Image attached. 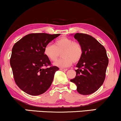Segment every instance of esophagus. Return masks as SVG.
Listing matches in <instances>:
<instances>
[{
	"instance_id": "1",
	"label": "esophagus",
	"mask_w": 121,
	"mask_h": 121,
	"mask_svg": "<svg viewBox=\"0 0 121 121\" xmlns=\"http://www.w3.org/2000/svg\"><path fill=\"white\" fill-rule=\"evenodd\" d=\"M60 69L61 70V71H67V68H60Z\"/></svg>"
}]
</instances>
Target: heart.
Listing matches in <instances>:
<instances>
[{"label":"heart","instance_id":"heart-1","mask_svg":"<svg viewBox=\"0 0 121 121\" xmlns=\"http://www.w3.org/2000/svg\"><path fill=\"white\" fill-rule=\"evenodd\" d=\"M62 52V58L56 61L54 65L59 67H67L73 62L76 63L81 60L83 55V49L80 43L74 41L67 37L58 39L54 45L47 44L44 48V54L51 61H56Z\"/></svg>","mask_w":121,"mask_h":121}]
</instances>
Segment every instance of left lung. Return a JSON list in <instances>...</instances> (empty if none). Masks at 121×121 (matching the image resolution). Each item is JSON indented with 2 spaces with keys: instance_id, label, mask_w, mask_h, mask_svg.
I'll list each match as a JSON object with an SVG mask.
<instances>
[{
  "instance_id": "left-lung-1",
  "label": "left lung",
  "mask_w": 121,
  "mask_h": 121,
  "mask_svg": "<svg viewBox=\"0 0 121 121\" xmlns=\"http://www.w3.org/2000/svg\"><path fill=\"white\" fill-rule=\"evenodd\" d=\"M74 38L82 45L83 55L76 65V76L70 81L77 86L80 94L89 95L98 90L103 83L108 58L104 46L91 36L76 33Z\"/></svg>"
}]
</instances>
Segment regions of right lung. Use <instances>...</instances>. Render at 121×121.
I'll return each mask as SVG.
<instances>
[{"label":"right lung","instance_id":"right-lung-1","mask_svg":"<svg viewBox=\"0 0 121 121\" xmlns=\"http://www.w3.org/2000/svg\"><path fill=\"white\" fill-rule=\"evenodd\" d=\"M60 34H30L15 43L12 50L10 64L15 82L22 91L31 95L44 93L51 86L55 72L44 54V48ZM46 66V69H43Z\"/></svg>","mask_w":121,"mask_h":121}]
</instances>
